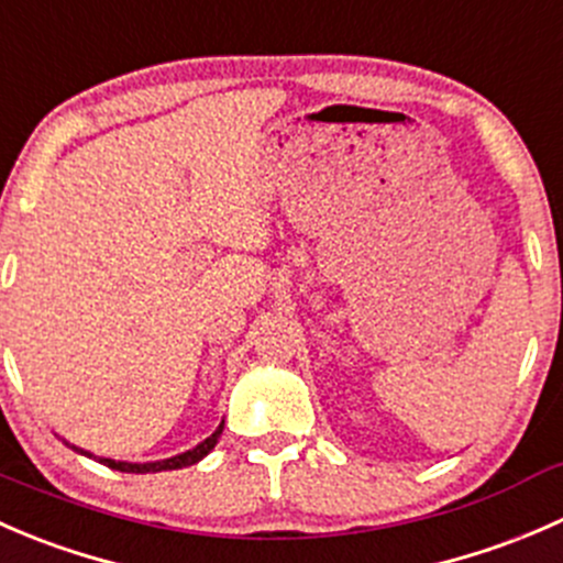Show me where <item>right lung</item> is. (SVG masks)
Returning a JSON list of instances; mask_svg holds the SVG:
<instances>
[{
	"mask_svg": "<svg viewBox=\"0 0 563 563\" xmlns=\"http://www.w3.org/2000/svg\"><path fill=\"white\" fill-rule=\"evenodd\" d=\"M220 433H223V422H220V428L214 430V433L209 435L207 441H201V444H198V446H192V450L181 452V455H174V457H168V460H155V463H128V460L98 457V455H92V452L81 450V446H73V444H67L65 439H62V441H65V444L70 446V450L81 452V455H87V457H95V460H98V463H103V465H108V468H113V471H124V474H157V471H174V468H185V465H192V463H198V460H203V457L209 455V452L214 450V444H218Z\"/></svg>",
	"mask_w": 563,
	"mask_h": 563,
	"instance_id": "add662e5",
	"label": "right lung"
}]
</instances>
